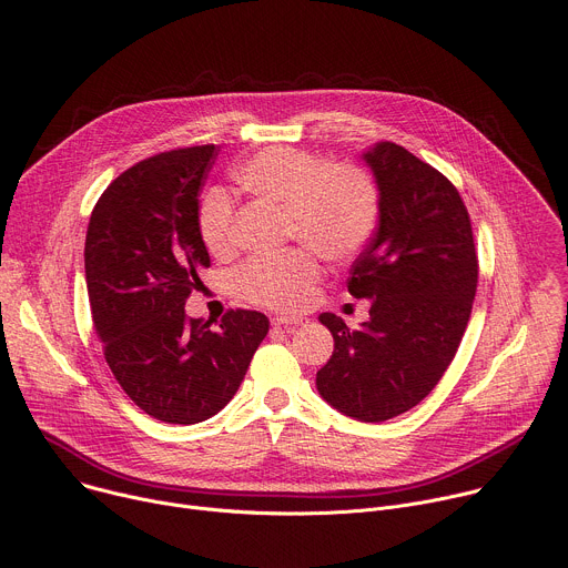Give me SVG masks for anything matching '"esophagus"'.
I'll return each mask as SVG.
<instances>
[{"instance_id":"esophagus-1","label":"esophagus","mask_w":568,"mask_h":568,"mask_svg":"<svg viewBox=\"0 0 568 568\" xmlns=\"http://www.w3.org/2000/svg\"><path fill=\"white\" fill-rule=\"evenodd\" d=\"M307 320L305 317H298V315H276V317H272V324L274 326H292V324H305Z\"/></svg>"}]
</instances>
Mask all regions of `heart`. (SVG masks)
<instances>
[{
  "instance_id": "heart-1",
  "label": "heart",
  "mask_w": 568,
  "mask_h": 568,
  "mask_svg": "<svg viewBox=\"0 0 568 568\" xmlns=\"http://www.w3.org/2000/svg\"><path fill=\"white\" fill-rule=\"evenodd\" d=\"M248 196L283 209L285 235L320 248L331 261L363 251L378 224L374 181L353 165H324L315 153L267 146L233 172ZM199 235L213 255L233 248V203L215 190L199 209ZM320 263L311 248L296 246L248 261L237 274L240 292L272 311H296L313 296Z\"/></svg>"
}]
</instances>
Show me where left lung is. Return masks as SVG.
Segmentation results:
<instances>
[{
    "label": "left lung",
    "mask_w": 568,
    "mask_h": 568,
    "mask_svg": "<svg viewBox=\"0 0 568 568\" xmlns=\"http://www.w3.org/2000/svg\"><path fill=\"white\" fill-rule=\"evenodd\" d=\"M378 187V229L351 267L348 292L369 298L357 331L322 313L335 351L317 372L322 398L378 424L422 403L448 369L478 285L467 209L435 168L394 142L363 151Z\"/></svg>",
    "instance_id": "obj_1"
}]
</instances>
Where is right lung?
Masks as SVG:
<instances>
[{
	"label": "right lung",
	"mask_w": 568,
	"mask_h": 568,
	"mask_svg": "<svg viewBox=\"0 0 568 568\" xmlns=\"http://www.w3.org/2000/svg\"><path fill=\"white\" fill-rule=\"evenodd\" d=\"M215 144L174 149L120 174L99 196L85 235V283L106 363L149 417L199 424L235 396L270 331L255 311L185 317L211 255L199 235V190Z\"/></svg>",
	"instance_id": "right-lung-1"
}]
</instances>
